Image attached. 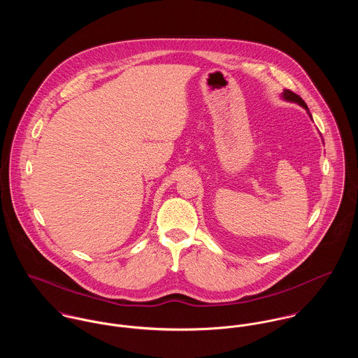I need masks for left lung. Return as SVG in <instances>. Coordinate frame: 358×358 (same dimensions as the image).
I'll use <instances>...</instances> for the list:
<instances>
[{
    "label": "left lung",
    "mask_w": 358,
    "mask_h": 358,
    "mask_svg": "<svg viewBox=\"0 0 358 358\" xmlns=\"http://www.w3.org/2000/svg\"><path fill=\"white\" fill-rule=\"evenodd\" d=\"M282 99L284 101H288V102H295L298 103L299 106H302L303 108H306L307 113H308V108H307V104L305 103V101L299 96V95H296V94H294L292 91H289V90H284V92H282ZM308 115L311 117V114L308 113Z\"/></svg>",
    "instance_id": "obj_1"
}]
</instances>
